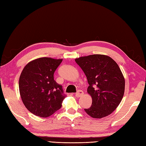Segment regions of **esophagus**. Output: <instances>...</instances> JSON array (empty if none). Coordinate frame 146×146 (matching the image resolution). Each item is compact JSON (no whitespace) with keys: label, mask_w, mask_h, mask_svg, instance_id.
I'll return each instance as SVG.
<instances>
[{"label":"esophagus","mask_w":146,"mask_h":146,"mask_svg":"<svg viewBox=\"0 0 146 146\" xmlns=\"http://www.w3.org/2000/svg\"><path fill=\"white\" fill-rule=\"evenodd\" d=\"M83 94H84V92H83L82 90H79L78 91H77V92L76 93V96L77 97V98H79V97L82 96L83 95Z\"/></svg>","instance_id":"obj_1"}]
</instances>
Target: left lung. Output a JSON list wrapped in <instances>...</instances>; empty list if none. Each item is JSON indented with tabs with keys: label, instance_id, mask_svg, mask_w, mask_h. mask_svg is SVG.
Instances as JSON below:
<instances>
[{
	"label": "left lung",
	"instance_id": "8db88e82",
	"mask_svg": "<svg viewBox=\"0 0 146 146\" xmlns=\"http://www.w3.org/2000/svg\"><path fill=\"white\" fill-rule=\"evenodd\" d=\"M87 77L92 103L84 111L93 118L111 114L121 102L125 80L117 64L109 56L94 54L75 60Z\"/></svg>",
	"mask_w": 146,
	"mask_h": 146
}]
</instances>
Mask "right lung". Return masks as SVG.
Here are the masks:
<instances>
[{
	"mask_svg": "<svg viewBox=\"0 0 146 146\" xmlns=\"http://www.w3.org/2000/svg\"><path fill=\"white\" fill-rule=\"evenodd\" d=\"M62 59L41 57L24 68L19 78L21 97L29 111L40 117H49L62 107L66 98L62 86L54 79Z\"/></svg>",
	"mask_w": 146,
	"mask_h": 146,
	"instance_id": "1",
	"label": "right lung"
}]
</instances>
